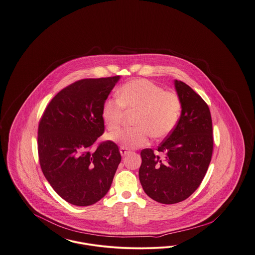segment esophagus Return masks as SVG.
Returning <instances> with one entry per match:
<instances>
[{
    "label": "esophagus",
    "instance_id": "1",
    "mask_svg": "<svg viewBox=\"0 0 255 255\" xmlns=\"http://www.w3.org/2000/svg\"><path fill=\"white\" fill-rule=\"evenodd\" d=\"M120 152H121V155H122V157H124V156H126L130 151H129L127 148H125V147H122V148L120 149Z\"/></svg>",
    "mask_w": 255,
    "mask_h": 255
}]
</instances>
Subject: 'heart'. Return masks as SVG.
I'll use <instances>...</instances> for the list:
<instances>
[{"mask_svg": "<svg viewBox=\"0 0 255 255\" xmlns=\"http://www.w3.org/2000/svg\"><path fill=\"white\" fill-rule=\"evenodd\" d=\"M118 98H108L102 107V119L110 131L122 125L125 109L138 110L133 128H125L110 135L125 148L145 145L150 134L154 138L168 135L177 125L181 113V100L172 92L149 80L135 79L119 89Z\"/></svg>", "mask_w": 255, "mask_h": 255, "instance_id": "heart-1", "label": "heart"}]
</instances>
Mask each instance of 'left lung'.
<instances>
[{
  "mask_svg": "<svg viewBox=\"0 0 255 255\" xmlns=\"http://www.w3.org/2000/svg\"><path fill=\"white\" fill-rule=\"evenodd\" d=\"M182 114L173 131L159 144L140 152L139 181L146 194L165 205L187 199L206 176L213 151L212 121L205 100L182 81L175 80Z\"/></svg>",
  "mask_w": 255,
  "mask_h": 255,
  "instance_id": "8db88e82",
  "label": "left lung"
}]
</instances>
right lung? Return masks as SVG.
<instances>
[{
  "instance_id": "right-lung-1",
  "label": "right lung",
  "mask_w": 255,
  "mask_h": 255,
  "mask_svg": "<svg viewBox=\"0 0 255 255\" xmlns=\"http://www.w3.org/2000/svg\"><path fill=\"white\" fill-rule=\"evenodd\" d=\"M121 76L81 79L51 99L38 127L44 176L66 202L91 206L109 191L122 156L104 133L102 107Z\"/></svg>"
}]
</instances>
